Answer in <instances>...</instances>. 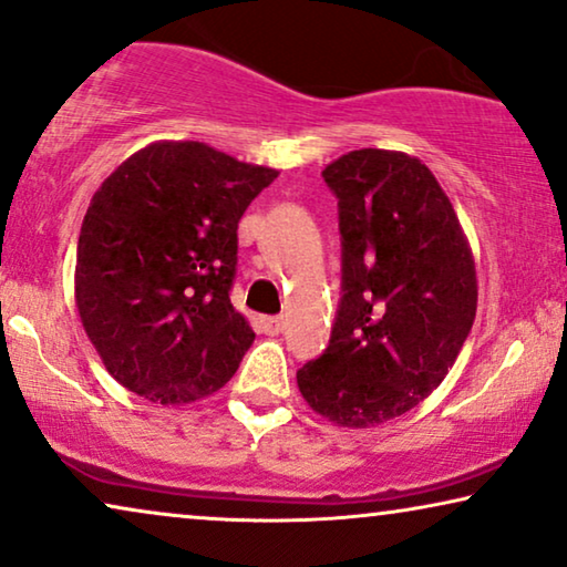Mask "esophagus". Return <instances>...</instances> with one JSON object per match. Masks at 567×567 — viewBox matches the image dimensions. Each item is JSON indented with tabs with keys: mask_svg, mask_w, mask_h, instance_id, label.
<instances>
[{
	"mask_svg": "<svg viewBox=\"0 0 567 567\" xmlns=\"http://www.w3.org/2000/svg\"><path fill=\"white\" fill-rule=\"evenodd\" d=\"M261 329L267 334H279L285 329V319L282 316H261Z\"/></svg>",
	"mask_w": 567,
	"mask_h": 567,
	"instance_id": "obj_1",
	"label": "esophagus"
}]
</instances>
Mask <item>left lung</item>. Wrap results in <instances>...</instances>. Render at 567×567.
Segmentation results:
<instances>
[{
	"mask_svg": "<svg viewBox=\"0 0 567 567\" xmlns=\"http://www.w3.org/2000/svg\"><path fill=\"white\" fill-rule=\"evenodd\" d=\"M321 176L339 199L342 303L298 389L323 420L375 427L417 406L454 368L477 313L474 254L420 157L362 147Z\"/></svg>",
	"mask_w": 567,
	"mask_h": 567,
	"instance_id": "1",
	"label": "left lung"
}]
</instances>
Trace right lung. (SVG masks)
<instances>
[{"instance_id":"1","label":"right lung","mask_w":567,"mask_h":567,"mask_svg":"<svg viewBox=\"0 0 567 567\" xmlns=\"http://www.w3.org/2000/svg\"><path fill=\"white\" fill-rule=\"evenodd\" d=\"M277 173L205 142L161 140L126 157L93 194L74 303L121 386L181 406L233 379L256 337L230 303L238 223Z\"/></svg>"}]
</instances>
